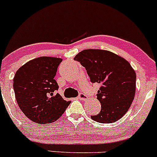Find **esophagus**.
Returning <instances> with one entry per match:
<instances>
[{
  "label": "esophagus",
  "mask_w": 157,
  "mask_h": 157,
  "mask_svg": "<svg viewBox=\"0 0 157 157\" xmlns=\"http://www.w3.org/2000/svg\"><path fill=\"white\" fill-rule=\"evenodd\" d=\"M78 99H80V100H83V101H86V100L88 99V97L86 96V95L83 93H80V94L78 95Z\"/></svg>",
  "instance_id": "esophagus-1"
}]
</instances>
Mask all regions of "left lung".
<instances>
[{"label": "left lung", "instance_id": "obj_1", "mask_svg": "<svg viewBox=\"0 0 157 157\" xmlns=\"http://www.w3.org/2000/svg\"><path fill=\"white\" fill-rule=\"evenodd\" d=\"M86 68L90 80L100 86L97 94L100 112L91 118L100 123H112L122 117L134 100L136 73L122 57L106 50L86 49L75 57Z\"/></svg>", "mask_w": 157, "mask_h": 157}]
</instances>
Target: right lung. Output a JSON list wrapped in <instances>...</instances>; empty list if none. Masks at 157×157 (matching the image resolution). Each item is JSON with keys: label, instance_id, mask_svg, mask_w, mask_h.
<instances>
[{"label": "right lung", "instance_id": "right-lung-1", "mask_svg": "<svg viewBox=\"0 0 157 157\" xmlns=\"http://www.w3.org/2000/svg\"><path fill=\"white\" fill-rule=\"evenodd\" d=\"M62 60L56 57H37L16 71L13 79L16 100L23 113L33 122H55L71 103L56 94L59 86L55 77Z\"/></svg>", "mask_w": 157, "mask_h": 157}]
</instances>
